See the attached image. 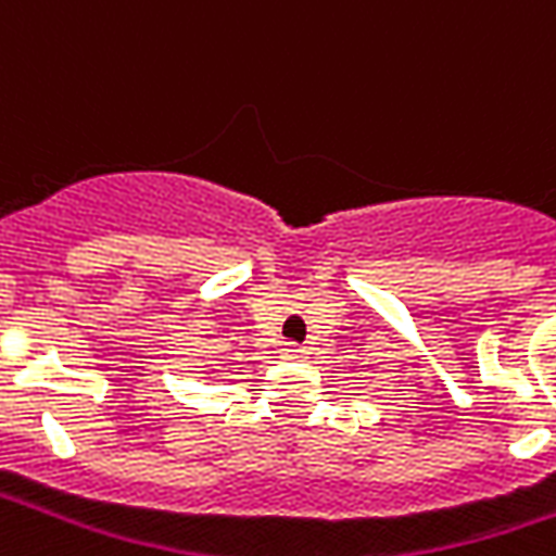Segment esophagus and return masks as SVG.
I'll return each mask as SVG.
<instances>
[{"instance_id":"esophagus-1","label":"esophagus","mask_w":556,"mask_h":556,"mask_svg":"<svg viewBox=\"0 0 556 556\" xmlns=\"http://www.w3.org/2000/svg\"><path fill=\"white\" fill-rule=\"evenodd\" d=\"M282 354H286V357H303V354H306V349H303V345H294V342H289V345L282 349Z\"/></svg>"}]
</instances>
